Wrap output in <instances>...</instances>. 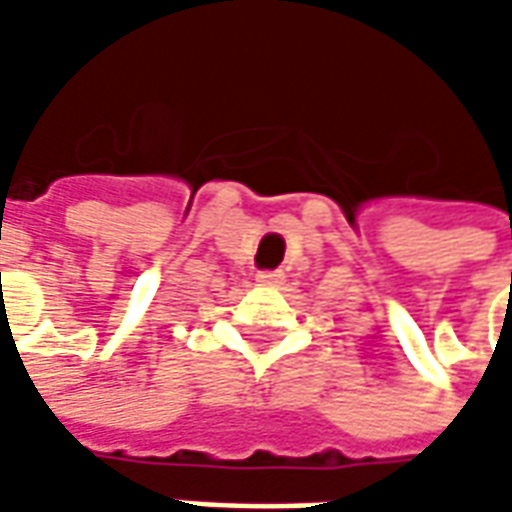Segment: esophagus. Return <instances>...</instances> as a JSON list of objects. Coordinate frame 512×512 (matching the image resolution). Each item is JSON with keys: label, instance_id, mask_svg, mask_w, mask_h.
Segmentation results:
<instances>
[{"label": "esophagus", "instance_id": "obj_1", "mask_svg": "<svg viewBox=\"0 0 512 512\" xmlns=\"http://www.w3.org/2000/svg\"><path fill=\"white\" fill-rule=\"evenodd\" d=\"M255 279L260 285H279L282 282V271H257Z\"/></svg>", "mask_w": 512, "mask_h": 512}]
</instances>
